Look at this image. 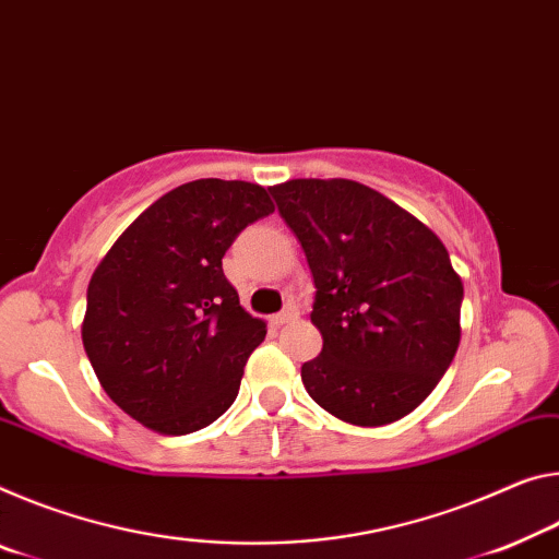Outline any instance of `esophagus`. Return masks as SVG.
Wrapping results in <instances>:
<instances>
[{
  "label": "esophagus",
  "mask_w": 559,
  "mask_h": 559,
  "mask_svg": "<svg viewBox=\"0 0 559 559\" xmlns=\"http://www.w3.org/2000/svg\"><path fill=\"white\" fill-rule=\"evenodd\" d=\"M296 318H298V308H296V306H288L286 311L271 316V325L281 328V325H286V323H290V321H296Z\"/></svg>",
  "instance_id": "obj_1"
}]
</instances>
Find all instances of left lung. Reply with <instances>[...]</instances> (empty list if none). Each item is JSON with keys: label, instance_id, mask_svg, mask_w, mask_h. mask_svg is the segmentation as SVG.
<instances>
[{"label": "left lung", "instance_id": "1", "mask_svg": "<svg viewBox=\"0 0 559 559\" xmlns=\"http://www.w3.org/2000/svg\"><path fill=\"white\" fill-rule=\"evenodd\" d=\"M313 273L321 356L308 395L335 418L378 428L413 413L460 343L463 281L440 238L383 193L348 179L271 186Z\"/></svg>", "mask_w": 559, "mask_h": 559}]
</instances>
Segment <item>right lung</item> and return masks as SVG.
Returning a JSON list of instances; mask_svg holds the SVG:
<instances>
[{
    "mask_svg": "<svg viewBox=\"0 0 559 559\" xmlns=\"http://www.w3.org/2000/svg\"><path fill=\"white\" fill-rule=\"evenodd\" d=\"M273 214L263 186L199 179L164 193L96 265L82 341L106 395L162 436H186L236 401L265 323L243 311L221 259Z\"/></svg>",
    "mask_w": 559,
    "mask_h": 559,
    "instance_id": "right-lung-1",
    "label": "right lung"
}]
</instances>
